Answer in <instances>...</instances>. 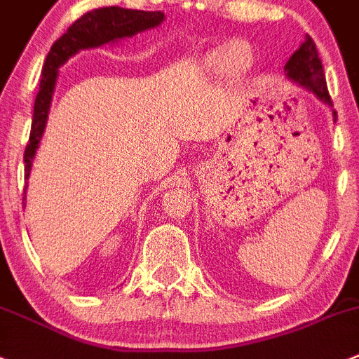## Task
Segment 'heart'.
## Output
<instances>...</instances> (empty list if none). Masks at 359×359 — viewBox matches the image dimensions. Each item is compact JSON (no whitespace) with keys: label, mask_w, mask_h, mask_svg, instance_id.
I'll use <instances>...</instances> for the list:
<instances>
[{"label":"heart","mask_w":359,"mask_h":359,"mask_svg":"<svg viewBox=\"0 0 359 359\" xmlns=\"http://www.w3.org/2000/svg\"><path fill=\"white\" fill-rule=\"evenodd\" d=\"M203 67L213 74H225L229 79H243L255 67V50L245 40H233L211 49L204 56Z\"/></svg>","instance_id":"heart-1"}]
</instances>
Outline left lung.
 I'll use <instances>...</instances> for the list:
<instances>
[{
  "instance_id": "8db88e82",
  "label": "left lung",
  "mask_w": 359,
  "mask_h": 359,
  "mask_svg": "<svg viewBox=\"0 0 359 359\" xmlns=\"http://www.w3.org/2000/svg\"><path fill=\"white\" fill-rule=\"evenodd\" d=\"M284 70L285 75H287L292 83L303 86L306 91L316 95L320 102H324L326 105L333 107L331 97L330 93H327L324 68L323 63H320L319 53H317L316 42H313L309 35L305 36V42L299 46V49L289 57ZM333 116H337L335 111H333Z\"/></svg>"
}]
</instances>
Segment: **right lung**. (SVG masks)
Here are the masks:
<instances>
[{
    "mask_svg": "<svg viewBox=\"0 0 359 359\" xmlns=\"http://www.w3.org/2000/svg\"><path fill=\"white\" fill-rule=\"evenodd\" d=\"M163 12H144V10L119 8V6H105V8L91 10L75 20L67 33L56 40L50 47L42 68L40 91L36 95L35 109H33L32 134L24 151V180H28L32 172L33 158L42 141L49 118L50 100L56 88L57 68L68 61L74 54L83 49H95L105 43L118 42L121 39H130L146 29L156 28L162 24Z\"/></svg>",
    "mask_w": 359,
    "mask_h": 359,
    "instance_id": "right-lung-1",
    "label": "right lung"
}]
</instances>
